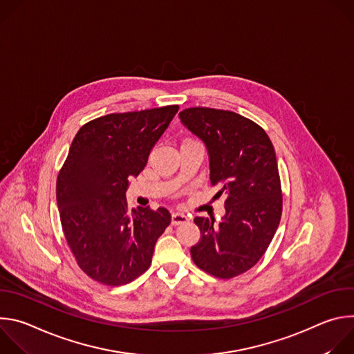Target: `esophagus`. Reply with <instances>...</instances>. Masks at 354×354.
<instances>
[{
	"instance_id": "34e87169",
	"label": "esophagus",
	"mask_w": 354,
	"mask_h": 354,
	"mask_svg": "<svg viewBox=\"0 0 354 354\" xmlns=\"http://www.w3.org/2000/svg\"><path fill=\"white\" fill-rule=\"evenodd\" d=\"M189 218H187V216H185L183 213H172V220H171V223L174 224V225H179V224H182V223H186Z\"/></svg>"
}]
</instances>
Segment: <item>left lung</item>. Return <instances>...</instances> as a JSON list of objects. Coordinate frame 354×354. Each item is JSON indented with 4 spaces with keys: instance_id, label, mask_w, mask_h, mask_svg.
Instances as JSON below:
<instances>
[{
    "instance_id": "1",
    "label": "left lung",
    "mask_w": 354,
    "mask_h": 354,
    "mask_svg": "<svg viewBox=\"0 0 354 354\" xmlns=\"http://www.w3.org/2000/svg\"><path fill=\"white\" fill-rule=\"evenodd\" d=\"M180 122L205 142L210 182L225 196V214L196 217L200 241L190 248L193 262L220 279L245 273L263 257L281 217V186L273 144L252 120L228 111L190 108Z\"/></svg>"
}]
</instances>
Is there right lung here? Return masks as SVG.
I'll return each instance as SVG.
<instances>
[{
    "label": "right lung",
    "instance_id": "obj_1",
    "mask_svg": "<svg viewBox=\"0 0 354 354\" xmlns=\"http://www.w3.org/2000/svg\"><path fill=\"white\" fill-rule=\"evenodd\" d=\"M178 109L172 105L97 118L71 142L57 176V207L78 266L99 283L122 286L142 274L171 223L165 207L129 210L126 190Z\"/></svg>",
    "mask_w": 354,
    "mask_h": 354
}]
</instances>
